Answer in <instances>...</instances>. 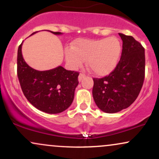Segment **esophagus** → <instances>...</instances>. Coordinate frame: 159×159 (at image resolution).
I'll list each match as a JSON object with an SVG mask.
<instances>
[{
	"instance_id": "esophagus-1",
	"label": "esophagus",
	"mask_w": 159,
	"mask_h": 159,
	"mask_svg": "<svg viewBox=\"0 0 159 159\" xmlns=\"http://www.w3.org/2000/svg\"><path fill=\"white\" fill-rule=\"evenodd\" d=\"M85 74H84V73H80V75H79V76H78V81H81L82 79H83L84 78H85Z\"/></svg>"
}]
</instances>
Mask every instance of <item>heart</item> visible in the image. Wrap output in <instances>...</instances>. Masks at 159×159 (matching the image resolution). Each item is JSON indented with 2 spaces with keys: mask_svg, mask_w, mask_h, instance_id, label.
Returning <instances> with one entry per match:
<instances>
[{
  "mask_svg": "<svg viewBox=\"0 0 159 159\" xmlns=\"http://www.w3.org/2000/svg\"><path fill=\"white\" fill-rule=\"evenodd\" d=\"M121 53V44L118 38L111 36L98 39H80L66 50V60L75 69L84 61L93 72L99 75L109 74L115 69Z\"/></svg>",
  "mask_w": 159,
  "mask_h": 159,
  "instance_id": "obj_1",
  "label": "heart"
}]
</instances>
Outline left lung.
Listing matches in <instances>:
<instances>
[{
    "instance_id": "1",
    "label": "left lung",
    "mask_w": 159,
    "mask_h": 159,
    "mask_svg": "<svg viewBox=\"0 0 159 159\" xmlns=\"http://www.w3.org/2000/svg\"><path fill=\"white\" fill-rule=\"evenodd\" d=\"M119 35L123 40L120 61L108 75L93 78L95 102L109 114L130 106L138 98L145 78L144 48L132 36Z\"/></svg>"
}]
</instances>
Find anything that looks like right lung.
<instances>
[{
  "label": "right lung",
  "instance_id": "1",
  "mask_svg": "<svg viewBox=\"0 0 159 159\" xmlns=\"http://www.w3.org/2000/svg\"><path fill=\"white\" fill-rule=\"evenodd\" d=\"M21 45L22 43L18 49L17 75L25 97L34 107L48 114L66 110L73 101L79 72L66 70L62 66L47 71L36 70L23 59Z\"/></svg>",
  "mask_w": 159,
  "mask_h": 159
}]
</instances>
